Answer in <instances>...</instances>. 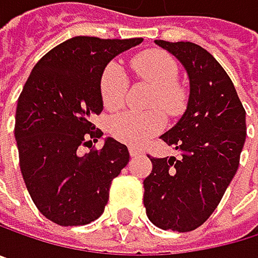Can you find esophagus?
Here are the masks:
<instances>
[{"label":"esophagus","mask_w":258,"mask_h":258,"mask_svg":"<svg viewBox=\"0 0 258 258\" xmlns=\"http://www.w3.org/2000/svg\"><path fill=\"white\" fill-rule=\"evenodd\" d=\"M142 151L139 150V148H135V147H130V156L132 157H136V156H139Z\"/></svg>","instance_id":"1"}]
</instances>
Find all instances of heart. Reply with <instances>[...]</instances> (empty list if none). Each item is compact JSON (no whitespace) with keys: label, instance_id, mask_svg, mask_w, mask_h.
<instances>
[{"label":"heart","instance_id":"1","mask_svg":"<svg viewBox=\"0 0 258 258\" xmlns=\"http://www.w3.org/2000/svg\"><path fill=\"white\" fill-rule=\"evenodd\" d=\"M136 75L154 87L151 107H160L168 114L177 116L183 111L186 95L177 84L178 64L172 55L159 49H148L138 54L132 60ZM128 90V78L117 63H110L102 71L99 80V92L104 105L108 110L122 107ZM110 133L117 141L141 147L165 128V116L159 110L153 111H123L110 120Z\"/></svg>","mask_w":258,"mask_h":258}]
</instances>
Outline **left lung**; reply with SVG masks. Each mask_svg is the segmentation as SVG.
I'll list each match as a JSON object with an SVG mask.
<instances>
[{
    "mask_svg": "<svg viewBox=\"0 0 258 258\" xmlns=\"http://www.w3.org/2000/svg\"><path fill=\"white\" fill-rule=\"evenodd\" d=\"M184 66L190 93L181 119L162 136L181 157H150L144 204L162 230L186 233L203 225L237 172L246 139V111L219 61L192 42L156 40Z\"/></svg>",
    "mask_w": 258,
    "mask_h": 258,
    "instance_id": "left-lung-1",
    "label": "left lung"
}]
</instances>
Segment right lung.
<instances>
[{"label": "right lung", "mask_w": 258, "mask_h": 258, "mask_svg": "<svg viewBox=\"0 0 258 258\" xmlns=\"http://www.w3.org/2000/svg\"><path fill=\"white\" fill-rule=\"evenodd\" d=\"M144 39L77 36L46 52L33 68L16 107L15 139L27 190L49 221L75 227L98 219L113 178L130 160L120 142L78 148L102 136L92 122L102 111L99 80L107 63Z\"/></svg>", "instance_id": "1"}]
</instances>
